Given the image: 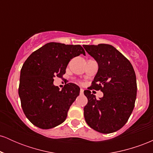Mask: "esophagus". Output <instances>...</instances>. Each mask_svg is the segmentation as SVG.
<instances>
[{
	"label": "esophagus",
	"mask_w": 153,
	"mask_h": 153,
	"mask_svg": "<svg viewBox=\"0 0 153 153\" xmlns=\"http://www.w3.org/2000/svg\"><path fill=\"white\" fill-rule=\"evenodd\" d=\"M83 91H84L83 89L80 88V94H83Z\"/></svg>",
	"instance_id": "1"
}]
</instances>
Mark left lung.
<instances>
[{
	"label": "left lung",
	"instance_id": "8db88e82",
	"mask_svg": "<svg viewBox=\"0 0 153 153\" xmlns=\"http://www.w3.org/2000/svg\"><path fill=\"white\" fill-rule=\"evenodd\" d=\"M98 62L99 70L88 90L84 91L88 103L84 117L88 126L103 134L122 128L130 117L137 96L136 75L131 62L110 45H84ZM101 90L104 96L96 100L90 90Z\"/></svg>",
	"mask_w": 153,
	"mask_h": 153
}]
</instances>
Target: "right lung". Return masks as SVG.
I'll list each match as a JSON object with an SVG mask.
<instances>
[{"mask_svg":"<svg viewBox=\"0 0 153 153\" xmlns=\"http://www.w3.org/2000/svg\"><path fill=\"white\" fill-rule=\"evenodd\" d=\"M80 54L85 55L80 45L50 42L34 51L24 63L19 95L24 113L36 127L51 129L66 119L80 88L70 82L59 91L54 85V78H62L70 60Z\"/></svg>","mask_w":153,"mask_h":153,"instance_id":"1","label":"right lung"}]
</instances>
